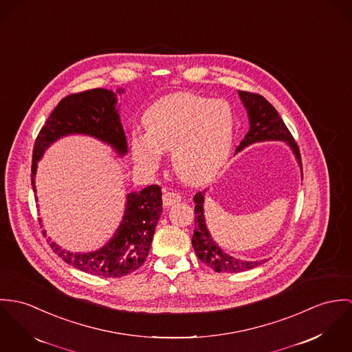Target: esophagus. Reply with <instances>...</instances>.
<instances>
[{"label": "esophagus", "instance_id": "1", "mask_svg": "<svg viewBox=\"0 0 352 352\" xmlns=\"http://www.w3.org/2000/svg\"><path fill=\"white\" fill-rule=\"evenodd\" d=\"M181 199H182L181 195L174 193V192H166V193L163 195V205H164L166 208H168V206H171V205L179 202Z\"/></svg>", "mask_w": 352, "mask_h": 352}]
</instances>
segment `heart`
Instances as JSON below:
<instances>
[{"instance_id": "heart-1", "label": "heart", "mask_w": 352, "mask_h": 352, "mask_svg": "<svg viewBox=\"0 0 352 352\" xmlns=\"http://www.w3.org/2000/svg\"><path fill=\"white\" fill-rule=\"evenodd\" d=\"M146 135H133L131 148L144 170H155L162 151H171V166L186 184H204L226 164L234 133V113L224 100L192 93L159 98L144 113Z\"/></svg>"}]
</instances>
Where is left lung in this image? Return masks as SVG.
I'll return each mask as SVG.
<instances>
[{
	"instance_id": "obj_1",
	"label": "left lung",
	"mask_w": 352,
	"mask_h": 352,
	"mask_svg": "<svg viewBox=\"0 0 352 352\" xmlns=\"http://www.w3.org/2000/svg\"><path fill=\"white\" fill-rule=\"evenodd\" d=\"M237 94L247 111L248 121H250V131L241 140L240 146L236 148L234 154L243 151L245 147L255 143L283 142L296 157V160L301 170V177H302V163H301L298 146L294 142L283 120L278 115L273 105L259 94L241 91V90H239ZM205 193L206 190L198 192L193 198L195 204V217L192 244L198 259L217 273H241L262 265V262L265 261H245V259L234 258L232 255L227 254L213 240L212 234L208 230L205 213H204L205 212L204 204H205V195H206Z\"/></svg>"
}]
</instances>
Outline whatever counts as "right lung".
<instances>
[{"mask_svg":"<svg viewBox=\"0 0 352 352\" xmlns=\"http://www.w3.org/2000/svg\"><path fill=\"white\" fill-rule=\"evenodd\" d=\"M122 91L124 89H118L116 93L108 89H93L67 96L58 104L35 142L31 174L35 193L38 162L56 140L65 136H90L108 144L118 157L126 155L128 144L118 104V94ZM125 199V209L118 230L98 250L73 252L48 239L50 247L62 261L83 273L118 278L138 270L148 255L163 212L162 190L157 185H151L140 192L128 193Z\"/></svg>","mask_w":352,"mask_h":352,"instance_id":"add662e5","label":"right lung"}]
</instances>
